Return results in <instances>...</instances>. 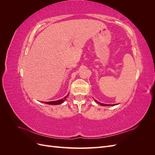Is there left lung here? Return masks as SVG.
<instances>
[{"label": "left lung", "instance_id": "1", "mask_svg": "<svg viewBox=\"0 0 155 155\" xmlns=\"http://www.w3.org/2000/svg\"><path fill=\"white\" fill-rule=\"evenodd\" d=\"M95 101L97 103V104H100V105H102V106H110V105H108V104H101L100 102H98L97 101H96V100H95Z\"/></svg>", "mask_w": 155, "mask_h": 155}]
</instances>
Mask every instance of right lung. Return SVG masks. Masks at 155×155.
I'll return each mask as SVG.
<instances>
[{
  "label": "right lung",
  "instance_id": "right-lung-1",
  "mask_svg": "<svg viewBox=\"0 0 155 155\" xmlns=\"http://www.w3.org/2000/svg\"><path fill=\"white\" fill-rule=\"evenodd\" d=\"M68 96V94L67 96H65L64 98H63V99H61V100H59L54 101L45 102V104H48V105H59V104H61L64 101V100H66V98Z\"/></svg>",
  "mask_w": 155,
  "mask_h": 155
}]
</instances>
